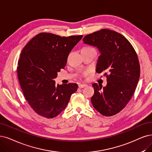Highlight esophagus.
<instances>
[{"mask_svg":"<svg viewBox=\"0 0 152 152\" xmlns=\"http://www.w3.org/2000/svg\"><path fill=\"white\" fill-rule=\"evenodd\" d=\"M87 86L86 85H78V87H79V88H85Z\"/></svg>","mask_w":152,"mask_h":152,"instance_id":"obj_1","label":"esophagus"}]
</instances>
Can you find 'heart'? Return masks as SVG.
<instances>
[{
  "mask_svg": "<svg viewBox=\"0 0 152 152\" xmlns=\"http://www.w3.org/2000/svg\"><path fill=\"white\" fill-rule=\"evenodd\" d=\"M83 49H92V48L87 47V48H83ZM88 73H89V71H84V72H81V74L80 75V77L81 78L85 77H86V76L88 75Z\"/></svg>",
  "mask_w": 152,
  "mask_h": 152,
  "instance_id": "obj_1",
  "label": "heart"
}]
</instances>
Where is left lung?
I'll use <instances>...</instances> for the list:
<instances>
[{"label": "left lung", "instance_id": "8db88e82", "mask_svg": "<svg viewBox=\"0 0 152 152\" xmlns=\"http://www.w3.org/2000/svg\"><path fill=\"white\" fill-rule=\"evenodd\" d=\"M83 41L98 48L96 71L104 72L108 81L103 88L93 84L91 103L102 115L113 116L125 107L135 91L140 75L137 54L125 36L108 29L89 34Z\"/></svg>", "mask_w": 152, "mask_h": 152}]
</instances>
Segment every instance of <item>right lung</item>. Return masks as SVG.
Wrapping results in <instances>:
<instances>
[{
  "label": "right lung",
  "mask_w": 152,
  "mask_h": 152,
  "mask_svg": "<svg viewBox=\"0 0 152 152\" xmlns=\"http://www.w3.org/2000/svg\"><path fill=\"white\" fill-rule=\"evenodd\" d=\"M83 36L41 32L22 49L17 67L18 80L26 99L40 116H57L77 91V84L56 86L54 79L64 68L69 53Z\"/></svg>",
  "instance_id": "add662e5"
}]
</instances>
